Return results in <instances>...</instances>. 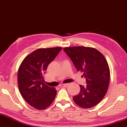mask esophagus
<instances>
[{
  "instance_id": "1",
  "label": "esophagus",
  "mask_w": 127,
  "mask_h": 127,
  "mask_svg": "<svg viewBox=\"0 0 127 127\" xmlns=\"http://www.w3.org/2000/svg\"><path fill=\"white\" fill-rule=\"evenodd\" d=\"M69 83H64V84H62V86L63 87H67L68 85H69Z\"/></svg>"
}]
</instances>
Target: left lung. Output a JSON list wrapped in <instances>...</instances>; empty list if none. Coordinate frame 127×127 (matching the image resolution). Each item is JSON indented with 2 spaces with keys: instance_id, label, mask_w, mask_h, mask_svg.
Masks as SVG:
<instances>
[{
  "instance_id": "8db88e82",
  "label": "left lung",
  "mask_w": 127,
  "mask_h": 127,
  "mask_svg": "<svg viewBox=\"0 0 127 127\" xmlns=\"http://www.w3.org/2000/svg\"><path fill=\"white\" fill-rule=\"evenodd\" d=\"M78 71L83 72L87 85H80L79 94L73 97L78 106L90 108L101 101L108 90L110 70L101 52L91 47H66L63 49Z\"/></svg>"
}]
</instances>
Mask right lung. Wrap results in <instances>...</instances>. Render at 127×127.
Instances as JSON below:
<instances>
[{"mask_svg": "<svg viewBox=\"0 0 127 127\" xmlns=\"http://www.w3.org/2000/svg\"><path fill=\"white\" fill-rule=\"evenodd\" d=\"M63 48H40L27 56L19 67L18 83L20 94L27 103L42 110L50 106L57 95L56 88L44 83L48 65Z\"/></svg>", "mask_w": 127, "mask_h": 127, "instance_id": "obj_1", "label": "right lung"}]
</instances>
